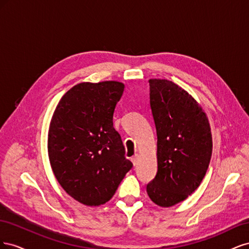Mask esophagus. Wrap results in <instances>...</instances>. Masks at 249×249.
Returning <instances> with one entry per match:
<instances>
[{
    "mask_svg": "<svg viewBox=\"0 0 249 249\" xmlns=\"http://www.w3.org/2000/svg\"><path fill=\"white\" fill-rule=\"evenodd\" d=\"M138 157H139V156L136 154V155H134V156L131 158V161H132L134 166H135V165H136L137 162H138Z\"/></svg>",
    "mask_w": 249,
    "mask_h": 249,
    "instance_id": "34e87169",
    "label": "esophagus"
}]
</instances>
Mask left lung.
Listing matches in <instances>:
<instances>
[{"label":"left lung","mask_w":249,"mask_h":249,"mask_svg":"<svg viewBox=\"0 0 249 249\" xmlns=\"http://www.w3.org/2000/svg\"><path fill=\"white\" fill-rule=\"evenodd\" d=\"M148 82L158 171L146 192L156 205L167 208L200 185L212 156V135L206 113L186 90L168 80Z\"/></svg>","instance_id":"8db88e82"}]
</instances>
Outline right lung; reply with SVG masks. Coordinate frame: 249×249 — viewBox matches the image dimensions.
I'll use <instances>...</instances> for the list:
<instances>
[{
  "instance_id": "1",
  "label": "right lung",
  "mask_w": 249,
  "mask_h": 249,
  "mask_svg": "<svg viewBox=\"0 0 249 249\" xmlns=\"http://www.w3.org/2000/svg\"><path fill=\"white\" fill-rule=\"evenodd\" d=\"M124 85L116 81L80 83L53 114L48 150L53 172L65 192L86 206L112 198L133 164L113 126Z\"/></svg>"
}]
</instances>
